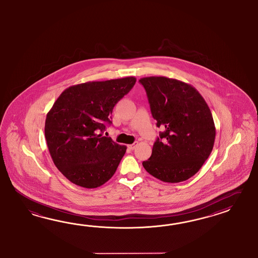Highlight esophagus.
<instances>
[{"label":"esophagus","instance_id":"esophagus-1","mask_svg":"<svg viewBox=\"0 0 258 258\" xmlns=\"http://www.w3.org/2000/svg\"><path fill=\"white\" fill-rule=\"evenodd\" d=\"M137 145H138V143H137V142H135V143H134V144H133V145H128V146H127V147H128V148H130L131 150H133V149H134V148L136 147V146H137Z\"/></svg>","mask_w":258,"mask_h":258}]
</instances>
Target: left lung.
Segmentation results:
<instances>
[{"label":"left lung","instance_id":"left-lung-1","mask_svg":"<svg viewBox=\"0 0 258 258\" xmlns=\"http://www.w3.org/2000/svg\"><path fill=\"white\" fill-rule=\"evenodd\" d=\"M139 82L157 126L165 127L143 166L161 181H185L200 170L214 146L216 130L209 106L195 87L180 81L147 77Z\"/></svg>","mask_w":258,"mask_h":258}]
</instances>
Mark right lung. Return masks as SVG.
Listing matches in <instances>:
<instances>
[{"label":"right lung","instance_id":"obj_1","mask_svg":"<svg viewBox=\"0 0 258 258\" xmlns=\"http://www.w3.org/2000/svg\"><path fill=\"white\" fill-rule=\"evenodd\" d=\"M136 78L88 82L67 88L56 99L45 122V137L56 167L70 182L98 188L114 174L125 155L104 132L112 109L132 90Z\"/></svg>","mask_w":258,"mask_h":258}]
</instances>
